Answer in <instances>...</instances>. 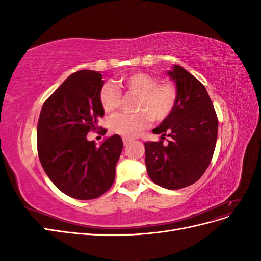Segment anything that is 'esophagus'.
Wrapping results in <instances>:
<instances>
[{"label": "esophagus", "instance_id": "esophagus-1", "mask_svg": "<svg viewBox=\"0 0 261 261\" xmlns=\"http://www.w3.org/2000/svg\"><path fill=\"white\" fill-rule=\"evenodd\" d=\"M132 141V139H129V138H123V144H124V146H128L129 145V143Z\"/></svg>", "mask_w": 261, "mask_h": 261}]
</instances>
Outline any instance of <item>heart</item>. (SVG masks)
Masks as SVG:
<instances>
[{"mask_svg": "<svg viewBox=\"0 0 261 261\" xmlns=\"http://www.w3.org/2000/svg\"><path fill=\"white\" fill-rule=\"evenodd\" d=\"M156 78L145 73L123 76L118 85L137 94L135 114H117L111 121L114 133L124 137H135L155 121H163L174 110L177 102L176 87L168 82L156 83ZM121 93L112 84H106L100 91V102L107 113H112L120 105Z\"/></svg>", "mask_w": 261, "mask_h": 261, "instance_id": "heart-1", "label": "heart"}]
</instances>
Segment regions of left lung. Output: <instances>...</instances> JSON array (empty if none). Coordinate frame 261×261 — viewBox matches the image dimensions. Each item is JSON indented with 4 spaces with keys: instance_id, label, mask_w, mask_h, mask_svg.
I'll list each match as a JSON object with an SVG mask.
<instances>
[{
    "instance_id": "left-lung-1",
    "label": "left lung",
    "mask_w": 261,
    "mask_h": 261,
    "mask_svg": "<svg viewBox=\"0 0 261 261\" xmlns=\"http://www.w3.org/2000/svg\"><path fill=\"white\" fill-rule=\"evenodd\" d=\"M177 89L173 112L154 134L171 137L145 143L149 177L161 187L179 189L198 180L212 159L218 137V118L204 86L179 65L165 72Z\"/></svg>"
}]
</instances>
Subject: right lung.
I'll list each match as a JSON object with an SVG mask.
<instances>
[{
  "label": "right lung",
  "instance_id": "1",
  "mask_svg": "<svg viewBox=\"0 0 261 261\" xmlns=\"http://www.w3.org/2000/svg\"><path fill=\"white\" fill-rule=\"evenodd\" d=\"M103 84L96 70L72 74L44 102L39 116L37 141L42 168L62 193L75 199L97 198L112 186L123 149L117 134L99 148L87 139L105 115L100 102Z\"/></svg>",
  "mask_w": 261,
  "mask_h": 261
}]
</instances>
